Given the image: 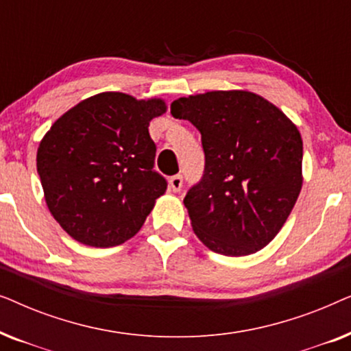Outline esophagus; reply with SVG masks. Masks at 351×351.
<instances>
[{"label":"esophagus","mask_w":351,"mask_h":351,"mask_svg":"<svg viewBox=\"0 0 351 351\" xmlns=\"http://www.w3.org/2000/svg\"><path fill=\"white\" fill-rule=\"evenodd\" d=\"M182 185H184V177H182L180 174L172 176L171 179H169V189L172 191H180Z\"/></svg>","instance_id":"obj_1"}]
</instances>
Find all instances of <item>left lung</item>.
Returning a JSON list of instances; mask_svg holds the SVG:
<instances>
[{
	"label": "left lung",
	"mask_w": 351,
	"mask_h": 351,
	"mask_svg": "<svg viewBox=\"0 0 351 351\" xmlns=\"http://www.w3.org/2000/svg\"><path fill=\"white\" fill-rule=\"evenodd\" d=\"M201 134L204 171L186 191L196 237L210 251L247 256L280 232L302 189L300 134L275 105L247 90H213L171 104Z\"/></svg>",
	"instance_id": "left-lung-1"
}]
</instances>
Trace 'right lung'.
<instances>
[{
    "mask_svg": "<svg viewBox=\"0 0 351 351\" xmlns=\"http://www.w3.org/2000/svg\"><path fill=\"white\" fill-rule=\"evenodd\" d=\"M160 99L102 93L80 102L52 124L36 167L46 203L60 227L94 247L118 246L145 222L167 180L155 167L152 118Z\"/></svg>",
    "mask_w": 351,
    "mask_h": 351,
    "instance_id": "right-lung-1",
    "label": "right lung"
}]
</instances>
